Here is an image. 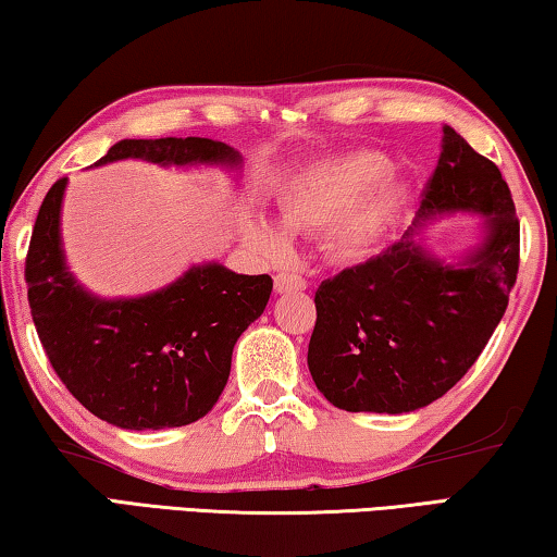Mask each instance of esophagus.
<instances>
[{"label":"esophagus","mask_w":557,"mask_h":557,"mask_svg":"<svg viewBox=\"0 0 557 557\" xmlns=\"http://www.w3.org/2000/svg\"><path fill=\"white\" fill-rule=\"evenodd\" d=\"M307 289V280L297 275V272H280L275 277V292L285 295V292H301Z\"/></svg>","instance_id":"obj_1"}]
</instances>
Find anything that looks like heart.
<instances>
[{"label":"heart","instance_id":"heart-1","mask_svg":"<svg viewBox=\"0 0 557 557\" xmlns=\"http://www.w3.org/2000/svg\"><path fill=\"white\" fill-rule=\"evenodd\" d=\"M391 172L388 157L379 152H354L314 166L299 176L282 201V223L287 228H329L338 225L336 240L344 252H358L379 231L385 211L398 199V191H381L373 201H366L373 188L383 184ZM245 238L260 256L277 260L287 256V238L275 225L265 221L248 223Z\"/></svg>","mask_w":557,"mask_h":557}]
</instances>
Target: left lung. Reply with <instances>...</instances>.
I'll return each mask as SVG.
<instances>
[{"instance_id": "obj_1", "label": "left lung", "mask_w": 557, "mask_h": 557, "mask_svg": "<svg viewBox=\"0 0 557 557\" xmlns=\"http://www.w3.org/2000/svg\"><path fill=\"white\" fill-rule=\"evenodd\" d=\"M479 211L488 235L465 265L432 260L410 240L324 280L314 295L309 373L348 412H410L461 381L506 312L521 260V225L498 166L442 127L420 219Z\"/></svg>"}]
</instances>
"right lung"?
Here are the masks:
<instances>
[{
  "label": "right lung",
  "instance_id": "1",
  "mask_svg": "<svg viewBox=\"0 0 557 557\" xmlns=\"http://www.w3.org/2000/svg\"><path fill=\"white\" fill-rule=\"evenodd\" d=\"M125 157L157 164L238 162V152L213 139L162 137L122 139L98 164ZM65 182L59 178L46 194L24 268L36 334L55 375L83 408L117 428L196 422L228 383L233 346L265 309L272 277L235 275L213 262L139 299L90 297L63 262Z\"/></svg>",
  "mask_w": 557,
  "mask_h": 557
}]
</instances>
